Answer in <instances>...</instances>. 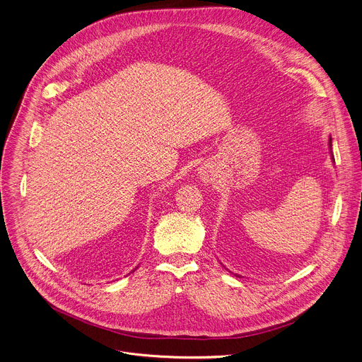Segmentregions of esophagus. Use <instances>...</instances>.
I'll use <instances>...</instances> for the list:
<instances>
[{"label": "esophagus", "mask_w": 362, "mask_h": 362, "mask_svg": "<svg viewBox=\"0 0 362 362\" xmlns=\"http://www.w3.org/2000/svg\"><path fill=\"white\" fill-rule=\"evenodd\" d=\"M204 176H206V177H209V175H204ZM203 179H204V177H203Z\"/></svg>", "instance_id": "esophagus-1"}]
</instances>
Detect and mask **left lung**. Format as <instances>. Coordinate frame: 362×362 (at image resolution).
I'll use <instances>...</instances> for the list:
<instances>
[{
  "label": "left lung",
  "mask_w": 362,
  "mask_h": 362,
  "mask_svg": "<svg viewBox=\"0 0 362 362\" xmlns=\"http://www.w3.org/2000/svg\"><path fill=\"white\" fill-rule=\"evenodd\" d=\"M329 146H331V139H329ZM334 158V156H332Z\"/></svg>",
  "instance_id": "left-lung-1"
}]
</instances>
